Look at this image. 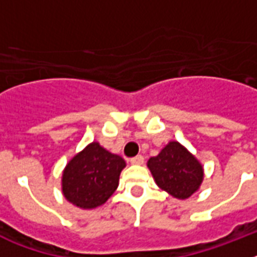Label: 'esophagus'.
I'll return each mask as SVG.
<instances>
[{"mask_svg":"<svg viewBox=\"0 0 257 257\" xmlns=\"http://www.w3.org/2000/svg\"><path fill=\"white\" fill-rule=\"evenodd\" d=\"M131 164H133V165L144 164V157L141 156V155H139V156H136V157H132V159H131Z\"/></svg>","mask_w":257,"mask_h":257,"instance_id":"esophagus-1","label":"esophagus"}]
</instances>
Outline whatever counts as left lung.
Here are the masks:
<instances>
[{
    "mask_svg": "<svg viewBox=\"0 0 257 257\" xmlns=\"http://www.w3.org/2000/svg\"><path fill=\"white\" fill-rule=\"evenodd\" d=\"M147 167L157 187L175 199H189L203 184V165L179 141H169L157 156L149 159Z\"/></svg>",
    "mask_w": 257,
    "mask_h": 257,
    "instance_id": "obj_1",
    "label": "left lung"
}]
</instances>
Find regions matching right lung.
<instances>
[{"label": "right lung", "mask_w": 257, "mask_h": 257, "mask_svg": "<svg viewBox=\"0 0 257 257\" xmlns=\"http://www.w3.org/2000/svg\"><path fill=\"white\" fill-rule=\"evenodd\" d=\"M126 163L93 141L74 155L62 171V195L81 209H94L106 203L118 187Z\"/></svg>", "instance_id": "add662e5"}]
</instances>
